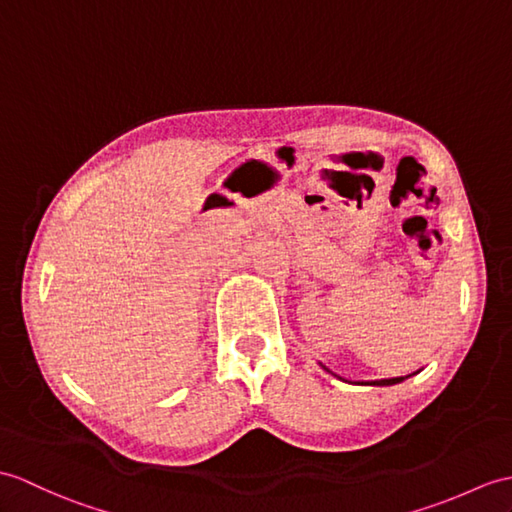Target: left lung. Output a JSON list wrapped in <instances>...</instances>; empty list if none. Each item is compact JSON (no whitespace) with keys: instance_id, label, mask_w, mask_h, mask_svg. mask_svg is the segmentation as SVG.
Wrapping results in <instances>:
<instances>
[{"instance_id":"left-lung-1","label":"left lung","mask_w":512,"mask_h":512,"mask_svg":"<svg viewBox=\"0 0 512 512\" xmlns=\"http://www.w3.org/2000/svg\"><path fill=\"white\" fill-rule=\"evenodd\" d=\"M325 368V366H323ZM327 373H331L329 368H325ZM419 373V371H417ZM417 373H412V375H417ZM412 375H406V377H390V379H373V382H358V384H362V386H395V384H401L403 379H408V377H412Z\"/></svg>"}]
</instances>
